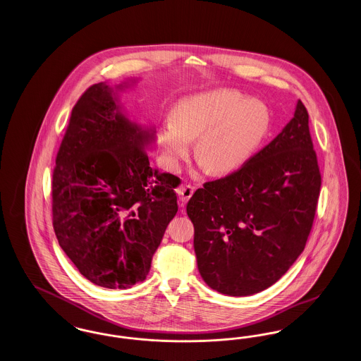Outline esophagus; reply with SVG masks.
<instances>
[{
  "label": "esophagus",
  "instance_id": "34e87169",
  "mask_svg": "<svg viewBox=\"0 0 361 361\" xmlns=\"http://www.w3.org/2000/svg\"><path fill=\"white\" fill-rule=\"evenodd\" d=\"M193 192H195V188L192 185H189V184L188 185H181L180 188L177 189V193L180 196V202L183 204H185L190 199V196L193 195Z\"/></svg>",
  "mask_w": 361,
  "mask_h": 361
}]
</instances>
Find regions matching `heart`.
I'll return each mask as SVG.
<instances>
[{"label":"heart","instance_id":"heart-1","mask_svg":"<svg viewBox=\"0 0 361 361\" xmlns=\"http://www.w3.org/2000/svg\"><path fill=\"white\" fill-rule=\"evenodd\" d=\"M271 119L261 103L234 90H216L193 97L174 111L158 140L172 165L188 157L190 140L197 139L195 155L208 172L226 174L240 168L268 135Z\"/></svg>","mask_w":361,"mask_h":361}]
</instances>
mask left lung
<instances>
[{
	"label": "left lung",
	"instance_id": "8db88e82",
	"mask_svg": "<svg viewBox=\"0 0 361 361\" xmlns=\"http://www.w3.org/2000/svg\"><path fill=\"white\" fill-rule=\"evenodd\" d=\"M321 183L309 112L299 100L291 121L272 142L190 197L187 214L207 284L230 296L275 284L306 246Z\"/></svg>",
	"mask_w": 361,
	"mask_h": 361
}]
</instances>
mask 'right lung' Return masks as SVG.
Instances as JSON below:
<instances>
[{
	"label": "right lung",
	"instance_id": "right-lung-1",
	"mask_svg": "<svg viewBox=\"0 0 361 361\" xmlns=\"http://www.w3.org/2000/svg\"><path fill=\"white\" fill-rule=\"evenodd\" d=\"M143 131L103 82L73 106L52 172V226L81 275L104 288L146 279L177 214L180 178L152 169Z\"/></svg>",
	"mask_w": 361,
	"mask_h": 361
}]
</instances>
